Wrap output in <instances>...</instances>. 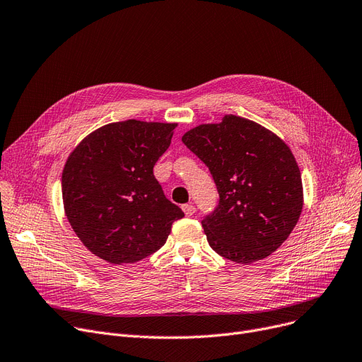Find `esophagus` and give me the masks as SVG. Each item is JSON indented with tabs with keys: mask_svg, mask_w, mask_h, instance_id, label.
Wrapping results in <instances>:
<instances>
[{
	"mask_svg": "<svg viewBox=\"0 0 362 362\" xmlns=\"http://www.w3.org/2000/svg\"><path fill=\"white\" fill-rule=\"evenodd\" d=\"M182 210H183V213H185L186 217H191V216H194V213L197 211V208H195L192 204H185V205L182 206Z\"/></svg>",
	"mask_w": 362,
	"mask_h": 362,
	"instance_id": "34e87169",
	"label": "esophagus"
}]
</instances>
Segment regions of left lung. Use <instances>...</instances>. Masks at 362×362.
<instances>
[{
  "mask_svg": "<svg viewBox=\"0 0 362 362\" xmlns=\"http://www.w3.org/2000/svg\"><path fill=\"white\" fill-rule=\"evenodd\" d=\"M216 182L218 205L202 220L211 248L251 264L289 238L303 205L302 179L291 148L276 133L233 114L182 136Z\"/></svg>",
  "mask_w": 362,
  "mask_h": 362,
  "instance_id": "1",
  "label": "left lung"
}]
</instances>
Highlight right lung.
Returning <instances> with one entry per match:
<instances>
[{
    "label": "right lung",
    "mask_w": 362,
    "mask_h": 362,
    "mask_svg": "<svg viewBox=\"0 0 362 362\" xmlns=\"http://www.w3.org/2000/svg\"><path fill=\"white\" fill-rule=\"evenodd\" d=\"M177 123L124 120L82 139L64 164V213L86 248L111 264L136 262L165 243L185 214L168 201L154 165Z\"/></svg>",
    "instance_id": "1"
}]
</instances>
